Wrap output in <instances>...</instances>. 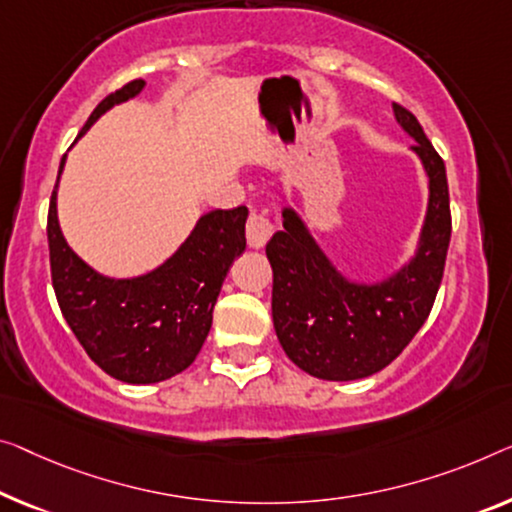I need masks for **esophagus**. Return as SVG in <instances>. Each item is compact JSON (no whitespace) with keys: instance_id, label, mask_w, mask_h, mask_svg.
Returning a JSON list of instances; mask_svg holds the SVG:
<instances>
[{"instance_id":"esophagus-1","label":"esophagus","mask_w":512,"mask_h":512,"mask_svg":"<svg viewBox=\"0 0 512 512\" xmlns=\"http://www.w3.org/2000/svg\"><path fill=\"white\" fill-rule=\"evenodd\" d=\"M273 223L264 211H253L246 223V239L250 248H264V243L271 239Z\"/></svg>"}]
</instances>
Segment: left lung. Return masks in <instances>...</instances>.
<instances>
[{
  "label": "left lung",
  "mask_w": 512,
  "mask_h": 512,
  "mask_svg": "<svg viewBox=\"0 0 512 512\" xmlns=\"http://www.w3.org/2000/svg\"><path fill=\"white\" fill-rule=\"evenodd\" d=\"M400 126L414 137L430 177V207L418 255L381 285H352L335 273L292 211L266 243L273 269V326L289 361L312 377L349 381L375 375L402 354L425 324L451 243V197L446 165L423 126L393 103Z\"/></svg>",
  "instance_id": "obj_1"
}]
</instances>
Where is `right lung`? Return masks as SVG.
I'll list each match as a JSON object with an SVG mask.
<instances>
[{
    "label": "right lung",
    "mask_w": 512,
    "mask_h": 512,
    "mask_svg": "<svg viewBox=\"0 0 512 512\" xmlns=\"http://www.w3.org/2000/svg\"><path fill=\"white\" fill-rule=\"evenodd\" d=\"M142 87L144 80H131L105 96L82 133ZM61 167L64 158L59 172ZM55 200L57 186L48 209L52 287L61 315L91 361L126 384H156L186 370L207 340L227 269L246 248L248 209L209 211L160 269L135 280H110L66 246Z\"/></svg>",
    "instance_id": "add662e5"
}]
</instances>
